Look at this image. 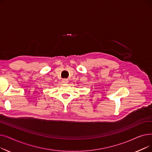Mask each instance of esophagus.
Wrapping results in <instances>:
<instances>
[{
    "label": "esophagus",
    "instance_id": "obj_1",
    "mask_svg": "<svg viewBox=\"0 0 152 152\" xmlns=\"http://www.w3.org/2000/svg\"><path fill=\"white\" fill-rule=\"evenodd\" d=\"M62 83H65V84H66L68 83V79H62Z\"/></svg>",
    "mask_w": 152,
    "mask_h": 152
}]
</instances>
